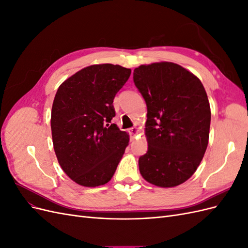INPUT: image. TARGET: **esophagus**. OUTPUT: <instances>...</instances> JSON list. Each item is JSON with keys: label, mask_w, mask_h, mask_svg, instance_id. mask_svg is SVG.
Wrapping results in <instances>:
<instances>
[{"label": "esophagus", "mask_w": 248, "mask_h": 248, "mask_svg": "<svg viewBox=\"0 0 248 248\" xmlns=\"http://www.w3.org/2000/svg\"><path fill=\"white\" fill-rule=\"evenodd\" d=\"M140 132V129L138 128V127H132V128L129 129V133H130V138L131 140H133L134 138H136L138 134Z\"/></svg>", "instance_id": "obj_1"}]
</instances>
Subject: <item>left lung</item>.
<instances>
[{
    "instance_id": "obj_1",
    "label": "left lung",
    "mask_w": 248,
    "mask_h": 248,
    "mask_svg": "<svg viewBox=\"0 0 248 248\" xmlns=\"http://www.w3.org/2000/svg\"><path fill=\"white\" fill-rule=\"evenodd\" d=\"M133 80L147 103L148 151L140 157L141 177L170 188L197 170L209 142L211 109L200 78L171 62L140 65Z\"/></svg>"
}]
</instances>
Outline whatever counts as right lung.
<instances>
[{"mask_svg": "<svg viewBox=\"0 0 248 248\" xmlns=\"http://www.w3.org/2000/svg\"><path fill=\"white\" fill-rule=\"evenodd\" d=\"M130 73L120 65L95 64L58 89L50 117L52 144L59 164L78 185L107 184L129 144V134L109 123L112 101Z\"/></svg>", "mask_w": 248, "mask_h": 248, "instance_id": "add662e5", "label": "right lung"}]
</instances>
